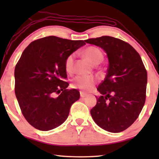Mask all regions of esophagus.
Here are the masks:
<instances>
[{
	"instance_id": "esophagus-1",
	"label": "esophagus",
	"mask_w": 159,
	"mask_h": 159,
	"mask_svg": "<svg viewBox=\"0 0 159 159\" xmlns=\"http://www.w3.org/2000/svg\"><path fill=\"white\" fill-rule=\"evenodd\" d=\"M80 97H81V98H85V97L87 96V94L83 92H80Z\"/></svg>"
}]
</instances>
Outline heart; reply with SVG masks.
Returning <instances> with one entry per match:
<instances>
[{
  "label": "heart",
  "instance_id": "b5f03b06",
  "mask_svg": "<svg viewBox=\"0 0 159 159\" xmlns=\"http://www.w3.org/2000/svg\"><path fill=\"white\" fill-rule=\"evenodd\" d=\"M85 55L93 65H98L103 59L102 51L97 47L89 46L85 50ZM74 54H71L65 61V68L67 72H72L74 69ZM96 80L93 76L86 75H78L72 80V86L75 88L87 92L93 88Z\"/></svg>",
  "mask_w": 159,
  "mask_h": 159
}]
</instances>
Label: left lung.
<instances>
[{
    "label": "left lung",
    "instance_id": "1",
    "mask_svg": "<svg viewBox=\"0 0 159 159\" xmlns=\"http://www.w3.org/2000/svg\"><path fill=\"white\" fill-rule=\"evenodd\" d=\"M86 43L106 52L109 67L100 84L96 105L90 111L97 125L111 133H120L130 126L144 106L147 71L139 54L129 43L110 36L91 38Z\"/></svg>",
    "mask_w": 159,
    "mask_h": 159
}]
</instances>
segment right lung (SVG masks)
Instances as JSON below:
<instances>
[{
	"mask_svg": "<svg viewBox=\"0 0 159 159\" xmlns=\"http://www.w3.org/2000/svg\"><path fill=\"white\" fill-rule=\"evenodd\" d=\"M83 40L48 36L32 42L24 50L15 71V93L26 121L42 131L54 129L68 117L79 99L76 89H67L66 58Z\"/></svg>",
	"mask_w": 159,
	"mask_h": 159,
	"instance_id": "obj_1",
	"label": "right lung"
}]
</instances>
